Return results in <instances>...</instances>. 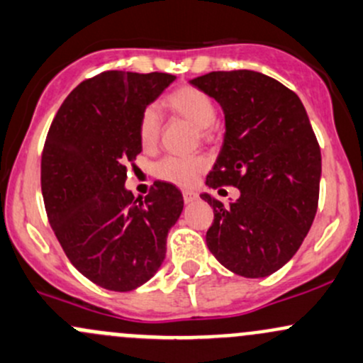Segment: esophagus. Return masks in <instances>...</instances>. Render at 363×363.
Returning <instances> with one entry per match:
<instances>
[{"label": "esophagus", "mask_w": 363, "mask_h": 363, "mask_svg": "<svg viewBox=\"0 0 363 363\" xmlns=\"http://www.w3.org/2000/svg\"><path fill=\"white\" fill-rule=\"evenodd\" d=\"M182 198H184V203H193L198 200V193L194 191H182Z\"/></svg>", "instance_id": "1"}]
</instances>
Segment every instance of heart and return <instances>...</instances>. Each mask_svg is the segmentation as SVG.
Wrapping results in <instances>:
<instances>
[{
    "mask_svg": "<svg viewBox=\"0 0 363 363\" xmlns=\"http://www.w3.org/2000/svg\"><path fill=\"white\" fill-rule=\"evenodd\" d=\"M165 106L172 113L184 118L194 127L200 128L201 135L207 137L211 127L216 121L217 109L212 99L205 91L194 86H181L167 95ZM160 114L155 108L144 109L139 120V140L144 151H152L158 144L160 137ZM207 169V160L203 156H165L156 165L155 174L162 181L181 188H191L200 177V174Z\"/></svg>",
    "mask_w": 363,
    "mask_h": 363,
    "instance_id": "heart-1",
    "label": "heart"
}]
</instances>
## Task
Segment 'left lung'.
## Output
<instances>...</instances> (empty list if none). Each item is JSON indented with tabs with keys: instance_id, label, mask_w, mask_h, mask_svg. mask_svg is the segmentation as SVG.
<instances>
[{
	"instance_id": "1",
	"label": "left lung",
	"mask_w": 363,
	"mask_h": 363,
	"mask_svg": "<svg viewBox=\"0 0 363 363\" xmlns=\"http://www.w3.org/2000/svg\"><path fill=\"white\" fill-rule=\"evenodd\" d=\"M224 111L226 133L205 184L235 186L240 198L213 208L207 247L230 272L268 277L287 264L318 207L322 155L301 99L277 79L249 69L191 79Z\"/></svg>"
}]
</instances>
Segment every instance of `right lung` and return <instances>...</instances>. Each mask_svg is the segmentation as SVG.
I'll use <instances>...</instances> for the list:
<instances>
[{"label": "right lung", "mask_w": 363, "mask_h": 363, "mask_svg": "<svg viewBox=\"0 0 363 363\" xmlns=\"http://www.w3.org/2000/svg\"><path fill=\"white\" fill-rule=\"evenodd\" d=\"M174 79L101 72L67 95L45 140L41 191L52 230L71 264L108 291H133L155 277L184 207L169 182H156L144 200L125 188L127 163L143 151L140 114Z\"/></svg>", "instance_id": "add662e5"}]
</instances>
